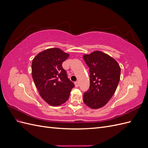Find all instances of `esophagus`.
I'll return each instance as SVG.
<instances>
[{"mask_svg":"<svg viewBox=\"0 0 148 148\" xmlns=\"http://www.w3.org/2000/svg\"><path fill=\"white\" fill-rule=\"evenodd\" d=\"M75 87L78 88L79 86V82H75Z\"/></svg>","mask_w":148,"mask_h":148,"instance_id":"1","label":"esophagus"}]
</instances>
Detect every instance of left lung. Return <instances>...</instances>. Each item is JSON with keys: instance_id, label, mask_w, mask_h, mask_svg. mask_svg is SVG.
<instances>
[{"instance_id": "8db88e82", "label": "left lung", "mask_w": 148, "mask_h": 148, "mask_svg": "<svg viewBox=\"0 0 148 148\" xmlns=\"http://www.w3.org/2000/svg\"><path fill=\"white\" fill-rule=\"evenodd\" d=\"M83 59L90 73V84L84 93L83 101L92 109H99L114 95L120 81V66L112 57L100 51L85 54Z\"/></svg>"}]
</instances>
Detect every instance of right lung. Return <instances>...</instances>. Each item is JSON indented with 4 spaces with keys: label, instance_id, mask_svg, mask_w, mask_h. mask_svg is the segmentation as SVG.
Returning a JSON list of instances; mask_svg holds the SVG:
<instances>
[{
    "label": "right lung",
    "instance_id": "add662e5",
    "mask_svg": "<svg viewBox=\"0 0 148 148\" xmlns=\"http://www.w3.org/2000/svg\"><path fill=\"white\" fill-rule=\"evenodd\" d=\"M69 57L59 48L39 53L31 65L32 77L40 96L49 104L60 106L69 99L74 83L67 77L62 63Z\"/></svg>",
    "mask_w": 148,
    "mask_h": 148
}]
</instances>
